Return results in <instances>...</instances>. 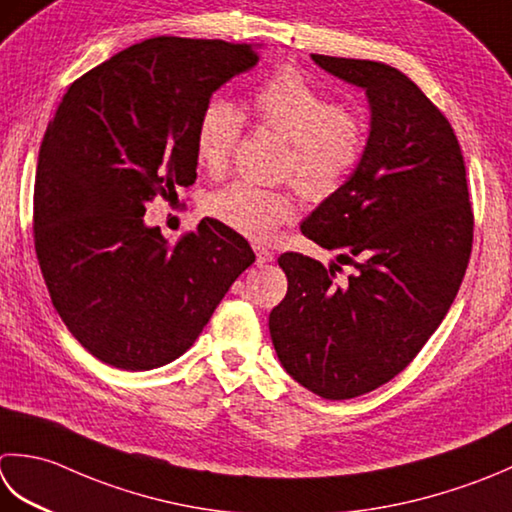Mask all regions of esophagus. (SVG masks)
I'll return each mask as SVG.
<instances>
[{
  "instance_id": "1",
  "label": "esophagus",
  "mask_w": 512,
  "mask_h": 512,
  "mask_svg": "<svg viewBox=\"0 0 512 512\" xmlns=\"http://www.w3.org/2000/svg\"><path fill=\"white\" fill-rule=\"evenodd\" d=\"M253 250H255V255H257V264H259V266L270 264V262H273V259H275L273 250L266 248V246H253Z\"/></svg>"
}]
</instances>
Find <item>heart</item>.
<instances>
[{
	"label": "heart",
	"instance_id": "heart-1",
	"mask_svg": "<svg viewBox=\"0 0 512 512\" xmlns=\"http://www.w3.org/2000/svg\"><path fill=\"white\" fill-rule=\"evenodd\" d=\"M253 113L259 126L288 139L282 175L315 202L333 197L368 150L370 128L348 113L335 97L319 90L293 68L268 77L255 90ZM244 117L226 99H210L197 117V162L210 175H222L242 137ZM210 217L253 242H268L279 226L295 217V199L286 190L233 182L206 199Z\"/></svg>",
	"mask_w": 512,
	"mask_h": 512
}]
</instances>
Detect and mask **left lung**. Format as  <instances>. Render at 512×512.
<instances>
[{"label":"left lung","mask_w":512,"mask_h":512,"mask_svg":"<svg viewBox=\"0 0 512 512\" xmlns=\"http://www.w3.org/2000/svg\"><path fill=\"white\" fill-rule=\"evenodd\" d=\"M313 62L364 88L370 106L362 164L302 224L350 273L284 253L288 290L268 328L295 382L350 399L402 373L442 324L473 248V208L453 126L402 70L328 55Z\"/></svg>","instance_id":"1"}]
</instances>
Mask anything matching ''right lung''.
I'll list each match as a JSON object with an SVG mask.
<instances>
[{"label": "right lung", "mask_w": 512, "mask_h": 512, "mask_svg": "<svg viewBox=\"0 0 512 512\" xmlns=\"http://www.w3.org/2000/svg\"><path fill=\"white\" fill-rule=\"evenodd\" d=\"M257 62L253 44L144 39L75 79L50 119L35 175V253L59 317L99 362L170 364L255 262L217 219L170 246L144 213L195 184L199 113Z\"/></svg>", "instance_id": "obj_1"}]
</instances>
